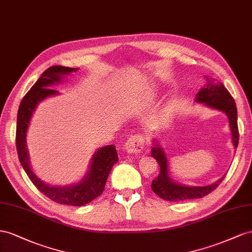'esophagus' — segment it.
I'll return each instance as SVG.
<instances>
[{
	"label": "esophagus",
	"instance_id": "obj_1",
	"mask_svg": "<svg viewBox=\"0 0 252 252\" xmlns=\"http://www.w3.org/2000/svg\"><path fill=\"white\" fill-rule=\"evenodd\" d=\"M146 138L141 134H136L131 136L125 143V150L127 153H139L145 146Z\"/></svg>",
	"mask_w": 252,
	"mask_h": 252
}]
</instances>
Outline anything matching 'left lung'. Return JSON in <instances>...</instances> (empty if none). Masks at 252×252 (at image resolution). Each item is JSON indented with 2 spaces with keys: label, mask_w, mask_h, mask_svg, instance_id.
I'll use <instances>...</instances> for the list:
<instances>
[{
  "label": "left lung",
  "mask_w": 252,
  "mask_h": 252,
  "mask_svg": "<svg viewBox=\"0 0 252 252\" xmlns=\"http://www.w3.org/2000/svg\"><path fill=\"white\" fill-rule=\"evenodd\" d=\"M206 82L205 88L197 93L195 101L204 103L211 109L224 112L227 115L232 136V143L234 148H236L239 145V127L238 111H236L234 99L222 83L215 82L214 79L212 80V78L210 79L209 77H206ZM153 145L151 156L157 160L160 172L157 178L153 179L151 187L154 193L162 199L170 200V202H179V200L202 198L217 189L225 178V176H222L214 184L204 187H190L177 184L169 175V162L163 149L155 140H153Z\"/></svg>",
  "instance_id": "1"
}]
</instances>
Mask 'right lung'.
<instances>
[{
    "label": "right lung",
    "instance_id": "obj_1",
    "mask_svg": "<svg viewBox=\"0 0 252 252\" xmlns=\"http://www.w3.org/2000/svg\"><path fill=\"white\" fill-rule=\"evenodd\" d=\"M78 68L55 65L47 68L38 79L32 88L20 103L17 117L16 145L19 160L37 189L54 202L61 205L83 206L98 197L104 190L107 176L115 163L118 161V154L114 145L105 146L97 150L93 155L90 170L80 182L71 186H50L42 182L33 173L30 162V155L26 148V134L32 113L35 107L47 97L58 94V92L49 89L50 85L62 81V78L75 73Z\"/></svg>",
    "mask_w": 252,
    "mask_h": 252
}]
</instances>
